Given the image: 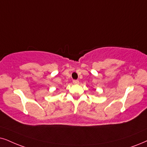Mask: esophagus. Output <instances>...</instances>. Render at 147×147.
<instances>
[{"mask_svg":"<svg viewBox=\"0 0 147 147\" xmlns=\"http://www.w3.org/2000/svg\"><path fill=\"white\" fill-rule=\"evenodd\" d=\"M72 82H73L74 84H79V81H78V80H73V81H72Z\"/></svg>","mask_w":147,"mask_h":147,"instance_id":"34e87169","label":"esophagus"}]
</instances>
